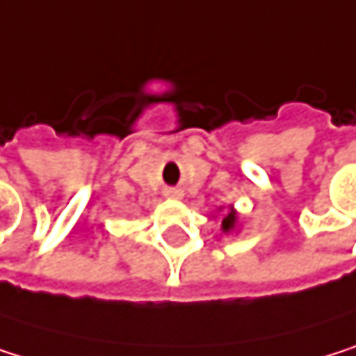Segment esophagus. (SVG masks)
<instances>
[{"instance_id":"obj_1","label":"esophagus","mask_w":356,"mask_h":356,"mask_svg":"<svg viewBox=\"0 0 356 356\" xmlns=\"http://www.w3.org/2000/svg\"><path fill=\"white\" fill-rule=\"evenodd\" d=\"M166 196L172 198V200H181V198H184V192H181V190H177V188H170V190H166Z\"/></svg>"}]
</instances>
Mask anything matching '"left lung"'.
<instances>
[{"mask_svg":"<svg viewBox=\"0 0 356 356\" xmlns=\"http://www.w3.org/2000/svg\"><path fill=\"white\" fill-rule=\"evenodd\" d=\"M219 213H223V207H219ZM240 229V215L234 207H229L221 215V232L223 234H236Z\"/></svg>","mask_w":356,"mask_h":356,"instance_id":"left-lung-1","label":"left lung"}]
</instances>
